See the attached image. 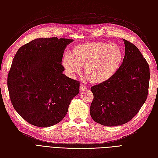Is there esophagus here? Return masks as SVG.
Listing matches in <instances>:
<instances>
[{
    "instance_id": "34e87169",
    "label": "esophagus",
    "mask_w": 158,
    "mask_h": 158,
    "mask_svg": "<svg viewBox=\"0 0 158 158\" xmlns=\"http://www.w3.org/2000/svg\"><path fill=\"white\" fill-rule=\"evenodd\" d=\"M85 89H86V86H85V85H84V84H80V91H83Z\"/></svg>"
}]
</instances>
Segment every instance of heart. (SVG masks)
<instances>
[{
    "instance_id": "b5f03b06",
    "label": "heart",
    "mask_w": 158,
    "mask_h": 158,
    "mask_svg": "<svg viewBox=\"0 0 158 158\" xmlns=\"http://www.w3.org/2000/svg\"><path fill=\"white\" fill-rule=\"evenodd\" d=\"M123 52L116 44L95 41L75 46L72 55L65 53L62 65L69 77L74 78L84 66V74L91 82H106L116 73L123 60Z\"/></svg>"
}]
</instances>
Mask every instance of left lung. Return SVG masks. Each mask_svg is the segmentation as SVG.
<instances>
[{
    "label": "left lung",
    "mask_w": 158,
    "mask_h": 158,
    "mask_svg": "<svg viewBox=\"0 0 158 158\" xmlns=\"http://www.w3.org/2000/svg\"><path fill=\"white\" fill-rule=\"evenodd\" d=\"M123 41L125 54L120 67L111 78L91 88L94 99L90 115L94 121L107 127L131 121L148 96L149 65L135 45Z\"/></svg>",
    "instance_id": "left-lung-1"
}]
</instances>
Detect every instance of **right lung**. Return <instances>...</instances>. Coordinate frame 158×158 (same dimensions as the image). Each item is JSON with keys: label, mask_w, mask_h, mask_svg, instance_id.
<instances>
[{"label": "right lung", "mask_w": 158, "mask_h": 158, "mask_svg": "<svg viewBox=\"0 0 158 158\" xmlns=\"http://www.w3.org/2000/svg\"><path fill=\"white\" fill-rule=\"evenodd\" d=\"M74 40L39 38L22 46L14 57L7 85L12 106L32 125L49 127L63 120L80 82L65 76L64 51Z\"/></svg>", "instance_id": "add662e5"}]
</instances>
